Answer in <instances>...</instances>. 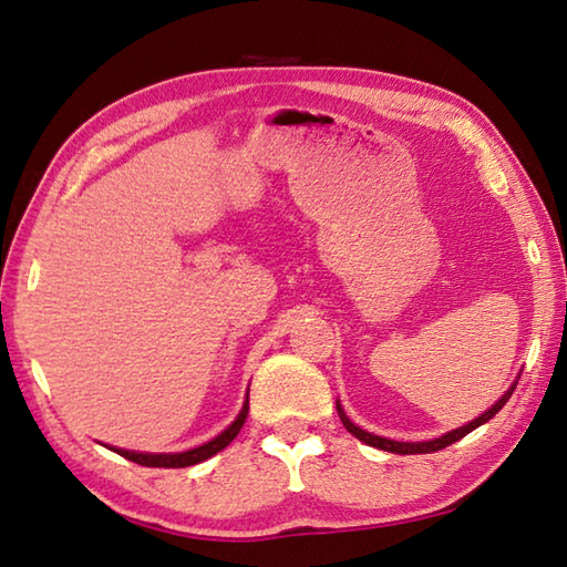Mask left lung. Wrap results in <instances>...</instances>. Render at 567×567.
<instances>
[{"label":"left lung","mask_w":567,"mask_h":567,"mask_svg":"<svg viewBox=\"0 0 567 567\" xmlns=\"http://www.w3.org/2000/svg\"><path fill=\"white\" fill-rule=\"evenodd\" d=\"M514 391H516V383H514L512 388H508V391H506L502 398H498V401H496L489 410H486L484 415L472 420V423H467V425H462V427H457V430L447 432V435L435 437V440H427V442H395V440H388V437L371 435V432H365V430H361L359 425H353L351 420L347 417V413H343V410H341L339 403H337V410H339V417H341L343 427H347L353 437H359L361 442H365V445L379 447V450H385V452H395V454H427V452L445 450V447L452 445V442H457V440H462L464 435H470L472 430H476V427L484 425V423H489V420L498 413V410H502V408L508 403V398H512Z\"/></svg>","instance_id":"left-lung-1"}]
</instances>
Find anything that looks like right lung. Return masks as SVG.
I'll return each instance as SVG.
<instances>
[{
	"instance_id": "obj_1",
	"label": "right lung",
	"mask_w": 567,
	"mask_h": 567,
	"mask_svg": "<svg viewBox=\"0 0 567 567\" xmlns=\"http://www.w3.org/2000/svg\"><path fill=\"white\" fill-rule=\"evenodd\" d=\"M246 417H248V398H246V403H243L238 417L233 420V423L224 432H220V435H216L214 440L206 442V445H202V447H194V450H186V452H176V454H150V452H132V450H117V447H110V450L117 452L120 457L142 464V467H166V470L192 467V464L204 462L208 457H214L216 452L226 450L230 442L236 440L243 423H246Z\"/></svg>"
}]
</instances>
